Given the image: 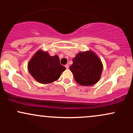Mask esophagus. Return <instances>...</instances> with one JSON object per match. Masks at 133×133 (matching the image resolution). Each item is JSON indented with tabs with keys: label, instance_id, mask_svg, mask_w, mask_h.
Returning <instances> with one entry per match:
<instances>
[{
	"label": "esophagus",
	"instance_id": "1",
	"mask_svg": "<svg viewBox=\"0 0 133 133\" xmlns=\"http://www.w3.org/2000/svg\"><path fill=\"white\" fill-rule=\"evenodd\" d=\"M65 68H66V69H69V64L65 65Z\"/></svg>",
	"mask_w": 133,
	"mask_h": 133
}]
</instances>
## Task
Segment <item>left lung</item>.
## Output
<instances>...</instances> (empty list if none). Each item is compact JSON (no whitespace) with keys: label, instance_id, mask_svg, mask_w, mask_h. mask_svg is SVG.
I'll use <instances>...</instances> for the list:
<instances>
[{"label":"left lung","instance_id":"left-lung-1","mask_svg":"<svg viewBox=\"0 0 133 133\" xmlns=\"http://www.w3.org/2000/svg\"><path fill=\"white\" fill-rule=\"evenodd\" d=\"M72 62L69 69L79 84L89 86L99 81L103 71V64L93 52L79 53L73 58Z\"/></svg>","mask_w":133,"mask_h":133}]
</instances>
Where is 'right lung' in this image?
<instances>
[{
    "mask_svg": "<svg viewBox=\"0 0 133 133\" xmlns=\"http://www.w3.org/2000/svg\"><path fill=\"white\" fill-rule=\"evenodd\" d=\"M65 68L61 64L57 56H51L47 52L39 50L28 64V70L37 81L48 84L60 77Z\"/></svg>",
    "mask_w": 133,
    "mask_h": 133,
    "instance_id": "right-lung-1",
    "label": "right lung"
}]
</instances>
